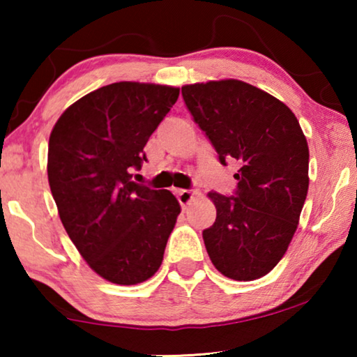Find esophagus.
<instances>
[{"mask_svg":"<svg viewBox=\"0 0 357 357\" xmlns=\"http://www.w3.org/2000/svg\"><path fill=\"white\" fill-rule=\"evenodd\" d=\"M177 198H178V202H180V204H182V206H187V204L193 202L195 193L192 192V190H178Z\"/></svg>","mask_w":357,"mask_h":357,"instance_id":"obj_1","label":"esophagus"}]
</instances>
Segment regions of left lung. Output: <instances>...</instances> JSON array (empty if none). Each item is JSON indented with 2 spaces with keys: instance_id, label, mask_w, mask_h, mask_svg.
I'll list each match as a JSON object with an SVG mask.
<instances>
[{
  "instance_id": "1",
  "label": "left lung",
  "mask_w": 357,
  "mask_h": 357,
  "mask_svg": "<svg viewBox=\"0 0 357 357\" xmlns=\"http://www.w3.org/2000/svg\"><path fill=\"white\" fill-rule=\"evenodd\" d=\"M187 109L221 164L236 159L237 192H209L216 221L203 231L219 273L253 281L278 265L294 237L309 190V146L289 107L238 79L182 87Z\"/></svg>"
}]
</instances>
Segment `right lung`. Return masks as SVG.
Instances as JSON below:
<instances>
[{"label":"right lung","instance_id":"1","mask_svg":"<svg viewBox=\"0 0 357 357\" xmlns=\"http://www.w3.org/2000/svg\"><path fill=\"white\" fill-rule=\"evenodd\" d=\"M178 87L121 81L63 112L48 141V183L71 242L92 270L120 286L159 270L180 204L169 190L135 183L149 136Z\"/></svg>","mask_w":357,"mask_h":357}]
</instances>
